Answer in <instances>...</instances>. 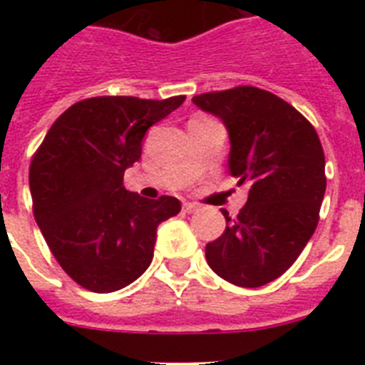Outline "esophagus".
<instances>
[{
	"instance_id": "1",
	"label": "esophagus",
	"mask_w": 365,
	"mask_h": 365,
	"mask_svg": "<svg viewBox=\"0 0 365 365\" xmlns=\"http://www.w3.org/2000/svg\"><path fill=\"white\" fill-rule=\"evenodd\" d=\"M182 208H185L186 214H195V212L201 210V206L195 205V202H185V205H182Z\"/></svg>"
}]
</instances>
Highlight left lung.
Listing matches in <instances>:
<instances>
[{
    "label": "left lung",
    "mask_w": 365,
    "mask_h": 365,
    "mask_svg": "<svg viewBox=\"0 0 365 365\" xmlns=\"http://www.w3.org/2000/svg\"><path fill=\"white\" fill-rule=\"evenodd\" d=\"M192 102L222 120L228 168L250 192L206 261L237 287L267 285L298 259L314 234L325 193V157L311 122L285 100L252 86L202 93Z\"/></svg>",
    "instance_id": "left-lung-1"
}]
</instances>
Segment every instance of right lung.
I'll list each match as a JSON object with an SVG mask.
<instances>
[{
  "instance_id": "add662e5",
  "label": "right lung",
  "mask_w": 365,
  "mask_h": 365,
  "mask_svg": "<svg viewBox=\"0 0 365 365\" xmlns=\"http://www.w3.org/2000/svg\"><path fill=\"white\" fill-rule=\"evenodd\" d=\"M185 98H86L54 120L32 157L34 219L60 267L87 291L115 292L143 276L157 227L180 212L175 197L128 192L124 172L140 159L146 131Z\"/></svg>"
}]
</instances>
